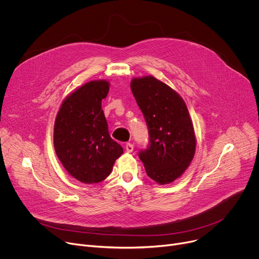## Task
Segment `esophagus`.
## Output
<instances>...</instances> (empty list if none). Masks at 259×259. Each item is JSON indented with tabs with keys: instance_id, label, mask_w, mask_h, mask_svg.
Instances as JSON below:
<instances>
[{
	"instance_id": "obj_1",
	"label": "esophagus",
	"mask_w": 259,
	"mask_h": 259,
	"mask_svg": "<svg viewBox=\"0 0 259 259\" xmlns=\"http://www.w3.org/2000/svg\"><path fill=\"white\" fill-rule=\"evenodd\" d=\"M125 149H126L127 153H132L134 151V145L132 143H127L125 145Z\"/></svg>"
}]
</instances>
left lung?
Returning <instances> with one entry per match:
<instances>
[{
  "instance_id": "8db88e82",
  "label": "left lung",
  "mask_w": 259,
  "mask_h": 259,
  "mask_svg": "<svg viewBox=\"0 0 259 259\" xmlns=\"http://www.w3.org/2000/svg\"><path fill=\"white\" fill-rule=\"evenodd\" d=\"M132 93L147 123L151 145L139 153L146 174L158 184L179 178L191 165L197 138L182 97L153 76L133 78Z\"/></svg>"
}]
</instances>
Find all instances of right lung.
<instances>
[{
  "label": "right lung",
  "mask_w": 259,
  "mask_h": 259,
  "mask_svg": "<svg viewBox=\"0 0 259 259\" xmlns=\"http://www.w3.org/2000/svg\"><path fill=\"white\" fill-rule=\"evenodd\" d=\"M108 91L107 80L83 84L64 98L55 119V153L68 174L83 183L104 180L123 154V147L109 136L101 108Z\"/></svg>",
  "instance_id": "1"
}]
</instances>
